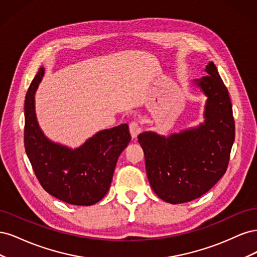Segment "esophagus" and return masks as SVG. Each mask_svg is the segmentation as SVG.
<instances>
[{
	"mask_svg": "<svg viewBox=\"0 0 257 257\" xmlns=\"http://www.w3.org/2000/svg\"><path fill=\"white\" fill-rule=\"evenodd\" d=\"M130 133L132 138H137V136L142 133V128L137 122L130 123Z\"/></svg>",
	"mask_w": 257,
	"mask_h": 257,
	"instance_id": "34e87169",
	"label": "esophagus"
}]
</instances>
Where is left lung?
<instances>
[{
    "label": "left lung",
    "instance_id": "obj_1",
    "mask_svg": "<svg viewBox=\"0 0 257 257\" xmlns=\"http://www.w3.org/2000/svg\"><path fill=\"white\" fill-rule=\"evenodd\" d=\"M207 76L193 83L207 97L204 122L168 136L147 131L138 135L148 180L169 204L188 203L204 195L227 169L235 141V122L228 91L209 62Z\"/></svg>",
    "mask_w": 257,
    "mask_h": 257
}]
</instances>
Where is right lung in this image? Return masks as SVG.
<instances>
[{
    "instance_id": "1",
    "label": "right lung",
    "mask_w": 257,
    "mask_h": 257,
    "mask_svg": "<svg viewBox=\"0 0 257 257\" xmlns=\"http://www.w3.org/2000/svg\"><path fill=\"white\" fill-rule=\"evenodd\" d=\"M44 74L41 67L26 95L27 155L38 181L50 195L71 205H94L109 190L116 161L131 142L128 125L99 131L75 149L50 141L35 112V94Z\"/></svg>"
}]
</instances>
